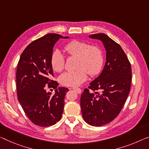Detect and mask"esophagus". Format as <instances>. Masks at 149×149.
Wrapping results in <instances>:
<instances>
[{
    "instance_id": "1",
    "label": "esophagus",
    "mask_w": 149,
    "mask_h": 149,
    "mask_svg": "<svg viewBox=\"0 0 149 149\" xmlns=\"http://www.w3.org/2000/svg\"><path fill=\"white\" fill-rule=\"evenodd\" d=\"M72 89H73V90H74V91H76V92H77L78 94H81V92H82L81 89V88H79L73 87V88H72Z\"/></svg>"
}]
</instances>
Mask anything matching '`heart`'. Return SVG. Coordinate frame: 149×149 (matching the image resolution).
<instances>
[{
  "label": "heart",
  "instance_id": "b5f03b06",
  "mask_svg": "<svg viewBox=\"0 0 149 149\" xmlns=\"http://www.w3.org/2000/svg\"><path fill=\"white\" fill-rule=\"evenodd\" d=\"M64 51L68 56L77 57V70L61 74L59 81L63 85L79 86L87 79V73L91 77L95 76L103 67L102 51L96 46H90L84 41L74 40L64 46ZM50 63L54 71L61 72L65 67V56L59 50H54L51 54Z\"/></svg>",
  "mask_w": 149,
  "mask_h": 149
}]
</instances>
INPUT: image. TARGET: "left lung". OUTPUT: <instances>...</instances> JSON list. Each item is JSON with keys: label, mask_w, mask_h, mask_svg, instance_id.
Wrapping results in <instances>:
<instances>
[{"label": "left lung", "mask_w": 149, "mask_h": 149, "mask_svg": "<svg viewBox=\"0 0 149 149\" xmlns=\"http://www.w3.org/2000/svg\"><path fill=\"white\" fill-rule=\"evenodd\" d=\"M89 37L103 43L106 63L100 74L82 93L81 107L86 123L100 127L113 120L125 103L131 84V66L120 46L109 36L98 33Z\"/></svg>", "instance_id": "left-lung-1"}]
</instances>
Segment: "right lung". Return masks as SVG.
I'll use <instances>...</instances> for the list:
<instances>
[{
    "label": "right lung",
    "instance_id": "obj_1",
    "mask_svg": "<svg viewBox=\"0 0 149 149\" xmlns=\"http://www.w3.org/2000/svg\"><path fill=\"white\" fill-rule=\"evenodd\" d=\"M68 38L50 33L34 40L22 52L18 63V100L31 122L39 127H50L61 118L68 89L58 88V82L52 80L54 75L50 59L59 38ZM47 86L56 89L54 95L45 91Z\"/></svg>",
    "mask_w": 149,
    "mask_h": 149
}]
</instances>
